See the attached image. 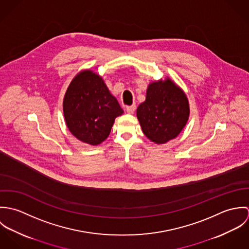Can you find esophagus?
Instances as JSON below:
<instances>
[{"label":"esophagus","instance_id":"34e87169","mask_svg":"<svg viewBox=\"0 0 249 249\" xmlns=\"http://www.w3.org/2000/svg\"><path fill=\"white\" fill-rule=\"evenodd\" d=\"M125 109H126L127 113L132 114V113H134V111H135V109H136V106H135V105H132V106L125 107Z\"/></svg>","mask_w":249,"mask_h":249}]
</instances>
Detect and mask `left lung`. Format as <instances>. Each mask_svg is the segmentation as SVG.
I'll return each instance as SVG.
<instances>
[{
    "instance_id": "8db88e82",
    "label": "left lung",
    "mask_w": 249,
    "mask_h": 249,
    "mask_svg": "<svg viewBox=\"0 0 249 249\" xmlns=\"http://www.w3.org/2000/svg\"><path fill=\"white\" fill-rule=\"evenodd\" d=\"M189 114L186 95L171 79L150 83L145 101L137 108L143 134L156 143L175 139L186 125Z\"/></svg>"
}]
</instances>
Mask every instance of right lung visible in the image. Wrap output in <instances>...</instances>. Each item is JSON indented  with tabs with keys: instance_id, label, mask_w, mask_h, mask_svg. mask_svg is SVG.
I'll return each mask as SVG.
<instances>
[{
	"instance_id": "right-lung-1",
	"label": "right lung",
	"mask_w": 249,
	"mask_h": 249,
	"mask_svg": "<svg viewBox=\"0 0 249 249\" xmlns=\"http://www.w3.org/2000/svg\"><path fill=\"white\" fill-rule=\"evenodd\" d=\"M63 112L71 134L92 145L107 139L115 118L124 113L103 78L92 71H81L71 80Z\"/></svg>"
}]
</instances>
